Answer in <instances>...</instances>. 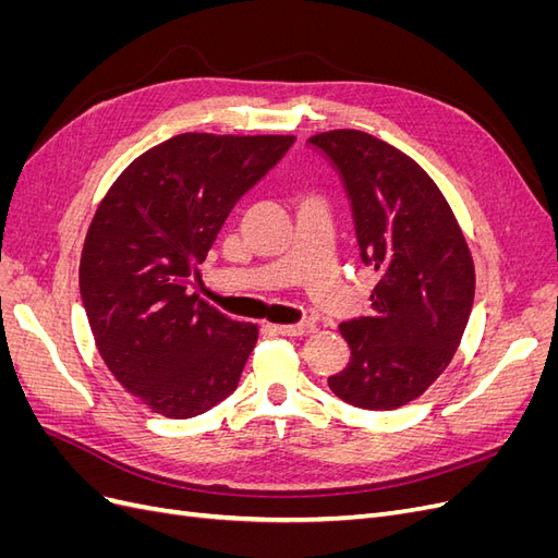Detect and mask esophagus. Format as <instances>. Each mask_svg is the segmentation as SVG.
Wrapping results in <instances>:
<instances>
[{"mask_svg":"<svg viewBox=\"0 0 558 558\" xmlns=\"http://www.w3.org/2000/svg\"><path fill=\"white\" fill-rule=\"evenodd\" d=\"M272 330L279 335H286V337H307V335L316 332L314 324H307V320L305 324H295V326H272Z\"/></svg>","mask_w":558,"mask_h":558,"instance_id":"1","label":"esophagus"}]
</instances>
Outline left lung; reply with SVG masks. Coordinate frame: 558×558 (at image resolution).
<instances>
[{
    "instance_id": "left-lung-1",
    "label": "left lung",
    "mask_w": 558,
    "mask_h": 558,
    "mask_svg": "<svg viewBox=\"0 0 558 558\" xmlns=\"http://www.w3.org/2000/svg\"><path fill=\"white\" fill-rule=\"evenodd\" d=\"M310 142L340 170L361 258L379 277L369 295L375 314L340 326L351 361L328 386L353 408H402L459 349L475 263L447 197L410 156L361 130H328Z\"/></svg>"
}]
</instances>
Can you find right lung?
I'll return each instance as SVG.
<instances>
[{
  "label": "right lung",
  "mask_w": 558,
  "mask_h": 558,
  "mask_svg": "<svg viewBox=\"0 0 558 558\" xmlns=\"http://www.w3.org/2000/svg\"><path fill=\"white\" fill-rule=\"evenodd\" d=\"M293 134L183 132L134 158L90 221L78 286L109 373L150 412L189 418L238 388L258 326L185 293L230 209Z\"/></svg>",
  "instance_id": "right-lung-1"
}]
</instances>
